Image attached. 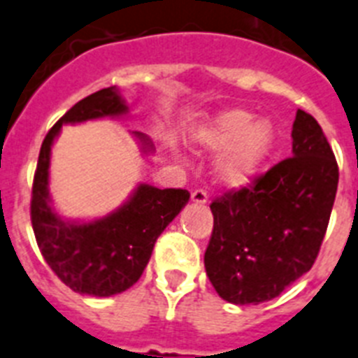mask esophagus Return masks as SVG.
<instances>
[{
	"mask_svg": "<svg viewBox=\"0 0 358 358\" xmlns=\"http://www.w3.org/2000/svg\"><path fill=\"white\" fill-rule=\"evenodd\" d=\"M191 200L194 203H206L207 202V193L203 189H194L193 193H191Z\"/></svg>",
	"mask_w": 358,
	"mask_h": 358,
	"instance_id": "obj_1",
	"label": "esophagus"
}]
</instances>
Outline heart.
I'll list each match as a JSON object with an SVG mask.
<instances>
[{"mask_svg": "<svg viewBox=\"0 0 358 358\" xmlns=\"http://www.w3.org/2000/svg\"><path fill=\"white\" fill-rule=\"evenodd\" d=\"M253 120L245 109H225L194 131L193 142L200 151L222 152L216 176L225 187L251 184L273 151V125L267 120Z\"/></svg>", "mask_w": 358, "mask_h": 358, "instance_id": "b5f03b06", "label": "heart"}]
</instances>
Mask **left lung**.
Instances as JSON below:
<instances>
[{"instance_id": "left-lung-1", "label": "left lung", "mask_w": 358, "mask_h": 358, "mask_svg": "<svg viewBox=\"0 0 358 358\" xmlns=\"http://www.w3.org/2000/svg\"><path fill=\"white\" fill-rule=\"evenodd\" d=\"M293 156L211 203L213 233L203 255L216 293L231 304L275 299L308 273L326 235L338 165L317 120L296 110Z\"/></svg>"}]
</instances>
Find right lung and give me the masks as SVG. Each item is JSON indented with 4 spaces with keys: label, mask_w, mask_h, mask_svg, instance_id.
I'll return each mask as SVG.
<instances>
[{
    "label": "right lung",
    "mask_w": 358,
    "mask_h": 358,
    "mask_svg": "<svg viewBox=\"0 0 358 358\" xmlns=\"http://www.w3.org/2000/svg\"><path fill=\"white\" fill-rule=\"evenodd\" d=\"M127 105L116 87H107L78 101L54 123L40 149L31 200V220L45 262L65 286L80 295L110 296L136 284L152 255L156 238L187 203L185 189H158L140 184L129 202L94 222L62 220L49 196L50 147L63 123L122 116ZM143 151L152 143L134 133Z\"/></svg>",
    "instance_id": "obj_1"
}]
</instances>
